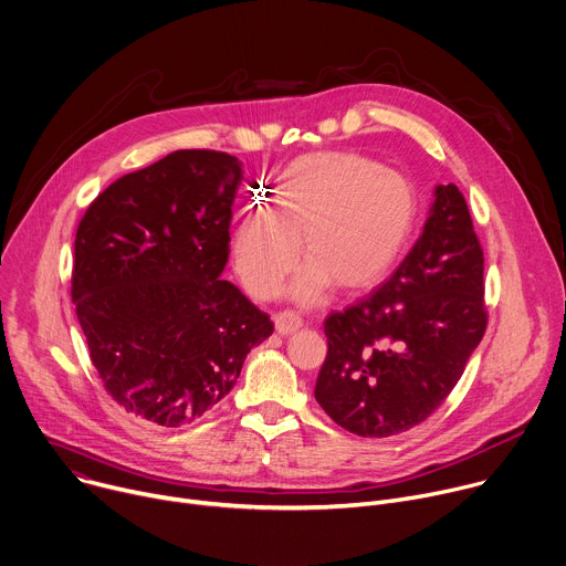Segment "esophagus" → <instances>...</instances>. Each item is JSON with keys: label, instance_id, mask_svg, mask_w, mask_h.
Listing matches in <instances>:
<instances>
[{"label": "esophagus", "instance_id": "esophagus-1", "mask_svg": "<svg viewBox=\"0 0 566 566\" xmlns=\"http://www.w3.org/2000/svg\"><path fill=\"white\" fill-rule=\"evenodd\" d=\"M274 323H276L279 334H294L296 329L303 327V318H301L296 312H292V310L279 312V314L274 316Z\"/></svg>", "mask_w": 566, "mask_h": 566}]
</instances>
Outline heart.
<instances>
[{
	"mask_svg": "<svg viewBox=\"0 0 566 566\" xmlns=\"http://www.w3.org/2000/svg\"><path fill=\"white\" fill-rule=\"evenodd\" d=\"M419 196L399 171L355 151H318L292 160L270 191V211H250L234 232L239 276L261 301L292 285L301 303H316L334 281L344 290L379 283L412 243Z\"/></svg>",
	"mask_w": 566,
	"mask_h": 566,
	"instance_id": "1",
	"label": "heart"
}]
</instances>
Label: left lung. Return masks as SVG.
Wrapping results in <instances>:
<instances>
[{
    "instance_id": "left-lung-1",
    "label": "left lung",
    "mask_w": 566,
    "mask_h": 566,
    "mask_svg": "<svg viewBox=\"0 0 566 566\" xmlns=\"http://www.w3.org/2000/svg\"><path fill=\"white\" fill-rule=\"evenodd\" d=\"M486 323L484 252L469 205L453 182L439 185L421 237L392 276L325 318L314 397L359 437L406 432L455 388Z\"/></svg>"
}]
</instances>
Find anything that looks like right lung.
<instances>
[{
    "instance_id": "add662e5",
    "label": "right lung",
    "mask_w": 566,
    "mask_h": 566,
    "mask_svg": "<svg viewBox=\"0 0 566 566\" xmlns=\"http://www.w3.org/2000/svg\"><path fill=\"white\" fill-rule=\"evenodd\" d=\"M241 180L239 158L180 149L108 185L77 224L71 298L91 361L149 426L205 417L274 332L220 279Z\"/></svg>"
}]
</instances>
